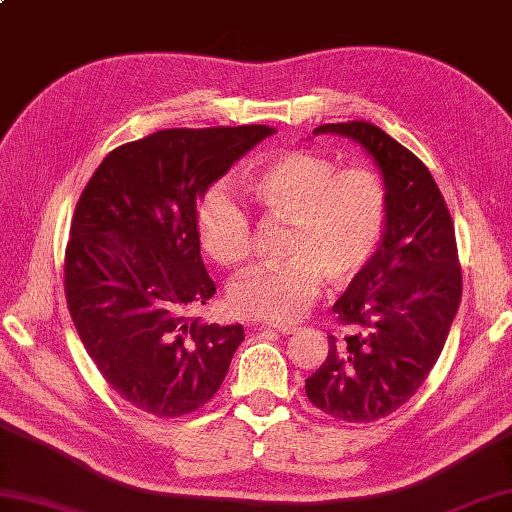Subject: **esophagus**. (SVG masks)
Returning a JSON list of instances; mask_svg holds the SVG:
<instances>
[{
    "mask_svg": "<svg viewBox=\"0 0 512 512\" xmlns=\"http://www.w3.org/2000/svg\"><path fill=\"white\" fill-rule=\"evenodd\" d=\"M269 330H276L280 334H293L297 328L295 326H286V323H269V326H265Z\"/></svg>",
    "mask_w": 512,
    "mask_h": 512,
    "instance_id": "1",
    "label": "esophagus"
}]
</instances>
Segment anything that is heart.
Instances as JSON below:
<instances>
[{"label": "heart", "instance_id": "obj_1", "mask_svg": "<svg viewBox=\"0 0 512 512\" xmlns=\"http://www.w3.org/2000/svg\"><path fill=\"white\" fill-rule=\"evenodd\" d=\"M249 193L271 223H289L282 263L245 271L230 286L236 315L291 323L308 313L326 278L356 282L380 252L391 217L389 186L376 169L341 167L334 158L293 149L267 160L249 176ZM195 228L204 252L223 267L252 256L254 219L217 184L197 208Z\"/></svg>", "mask_w": 512, "mask_h": 512}]
</instances>
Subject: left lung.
Masks as SVG:
<instances>
[{"mask_svg":"<svg viewBox=\"0 0 512 512\" xmlns=\"http://www.w3.org/2000/svg\"><path fill=\"white\" fill-rule=\"evenodd\" d=\"M317 134L350 136L376 158L391 195L380 252L332 310L345 334H328V356L306 378V395L347 423L389 417L426 382L463 295L456 232L432 173L369 121L323 123Z\"/></svg>","mask_w":512,"mask_h":512,"instance_id":"left-lung-1","label":"left lung"}]
</instances>
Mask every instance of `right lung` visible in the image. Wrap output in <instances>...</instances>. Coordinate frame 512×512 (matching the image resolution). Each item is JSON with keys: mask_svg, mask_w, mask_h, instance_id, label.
I'll list each match as a JSON object with an SVG mask.
<instances>
[{"mask_svg": "<svg viewBox=\"0 0 512 512\" xmlns=\"http://www.w3.org/2000/svg\"><path fill=\"white\" fill-rule=\"evenodd\" d=\"M273 128H169L112 149L76 204L65 297L99 373L160 419L195 413L226 378L243 326L191 310L217 293L199 254L197 197Z\"/></svg>", "mask_w": 512, "mask_h": 512, "instance_id": "right-lung-1", "label": "right lung"}]
</instances>
